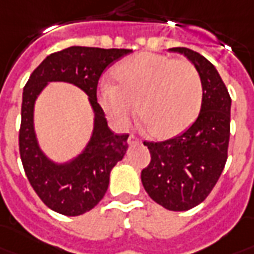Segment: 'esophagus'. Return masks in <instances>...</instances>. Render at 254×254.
Returning <instances> with one entry per match:
<instances>
[{
  "label": "esophagus",
  "instance_id": "esophagus-1",
  "mask_svg": "<svg viewBox=\"0 0 254 254\" xmlns=\"http://www.w3.org/2000/svg\"><path fill=\"white\" fill-rule=\"evenodd\" d=\"M127 142H129V145H133V144H137V142H138V138H137L136 136L130 134L129 138H127Z\"/></svg>",
  "mask_w": 254,
  "mask_h": 254
}]
</instances>
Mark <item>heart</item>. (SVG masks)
<instances>
[{"instance_id": "b5f03b06", "label": "heart", "mask_w": 254, "mask_h": 254, "mask_svg": "<svg viewBox=\"0 0 254 254\" xmlns=\"http://www.w3.org/2000/svg\"><path fill=\"white\" fill-rule=\"evenodd\" d=\"M116 82L99 84L98 99L109 120L125 127L136 103L137 118L157 138L179 134L198 116L203 86L200 75L189 62L141 52L121 62Z\"/></svg>"}]
</instances>
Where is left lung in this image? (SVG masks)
<instances>
[{"label":"left lung","instance_id":"8db88e82","mask_svg":"<svg viewBox=\"0 0 254 254\" xmlns=\"http://www.w3.org/2000/svg\"><path fill=\"white\" fill-rule=\"evenodd\" d=\"M195 65L203 86L198 118L179 136L144 142L151 163L141 172L144 189L156 203L186 211L211 192L227 160L232 99L217 68L204 56L185 47L170 48Z\"/></svg>","mask_w":254,"mask_h":254}]
</instances>
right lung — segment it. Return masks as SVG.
<instances>
[{
    "instance_id": "add662e5",
    "label": "right lung",
    "mask_w": 254,
    "mask_h": 254,
    "mask_svg": "<svg viewBox=\"0 0 254 254\" xmlns=\"http://www.w3.org/2000/svg\"><path fill=\"white\" fill-rule=\"evenodd\" d=\"M130 52L132 50L68 47L47 56L24 87L20 156L33 190L56 213L76 217L95 207L108 191L113 167L127 153L129 134H114L110 130L97 101V86L103 71ZM51 81L76 85L88 95L94 113L90 140L79 155L63 163L45 155L34 130V105Z\"/></svg>"
}]
</instances>
